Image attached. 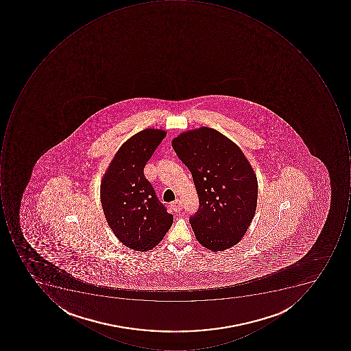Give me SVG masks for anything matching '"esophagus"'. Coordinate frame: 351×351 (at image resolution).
<instances>
[{
	"label": "esophagus",
	"mask_w": 351,
	"mask_h": 351,
	"mask_svg": "<svg viewBox=\"0 0 351 351\" xmlns=\"http://www.w3.org/2000/svg\"><path fill=\"white\" fill-rule=\"evenodd\" d=\"M171 206H172V208L175 212H180L181 210H182V202H181L180 200L177 199L176 202H172Z\"/></svg>",
	"instance_id": "34e87169"
}]
</instances>
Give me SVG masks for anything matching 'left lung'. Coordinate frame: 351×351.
I'll use <instances>...</instances> for the list:
<instances>
[{"mask_svg":"<svg viewBox=\"0 0 351 351\" xmlns=\"http://www.w3.org/2000/svg\"><path fill=\"white\" fill-rule=\"evenodd\" d=\"M172 147L190 170L199 198L190 217L196 239L215 252L237 245L254 217L258 193L256 175L243 152L206 126L180 134Z\"/></svg>","mask_w":351,"mask_h":351,"instance_id":"left-lung-1","label":"left lung"}]
</instances>
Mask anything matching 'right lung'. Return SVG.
<instances>
[{
	"mask_svg": "<svg viewBox=\"0 0 351 351\" xmlns=\"http://www.w3.org/2000/svg\"><path fill=\"white\" fill-rule=\"evenodd\" d=\"M167 133L147 129L130 138L114 155L101 181V204L114 235L130 249L151 250L172 226V214L145 178V165Z\"/></svg>",
	"mask_w": 351,
	"mask_h": 351,
	"instance_id": "1",
	"label": "right lung"
}]
</instances>
